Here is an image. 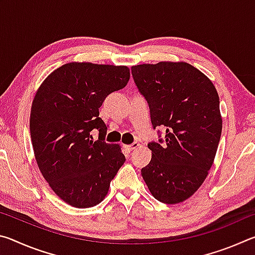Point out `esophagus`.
<instances>
[{
    "label": "esophagus",
    "instance_id": "obj_1",
    "mask_svg": "<svg viewBox=\"0 0 255 255\" xmlns=\"http://www.w3.org/2000/svg\"><path fill=\"white\" fill-rule=\"evenodd\" d=\"M138 146H139V143H137V141H135V143L133 144H131V145H127V146H125V147L127 148V150L128 152H131V150H133V149H136Z\"/></svg>",
    "mask_w": 255,
    "mask_h": 255
}]
</instances>
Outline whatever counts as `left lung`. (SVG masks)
I'll list each match as a JSON object with an SVG mask.
<instances>
[{"mask_svg": "<svg viewBox=\"0 0 255 255\" xmlns=\"http://www.w3.org/2000/svg\"><path fill=\"white\" fill-rule=\"evenodd\" d=\"M131 74L153 128L165 129L163 139L147 144L152 159L141 175L155 199L179 204L200 188L214 163L223 127L218 93L204 73L184 62L141 64Z\"/></svg>", "mask_w": 255, "mask_h": 255, "instance_id": "obj_1", "label": "left lung"}]
</instances>
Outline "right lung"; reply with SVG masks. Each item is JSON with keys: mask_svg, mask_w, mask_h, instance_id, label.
Instances as JSON below:
<instances>
[{"mask_svg": "<svg viewBox=\"0 0 255 255\" xmlns=\"http://www.w3.org/2000/svg\"><path fill=\"white\" fill-rule=\"evenodd\" d=\"M127 66L68 63L42 82L30 114V135L38 167L60 199L90 208L105 199L126 161L117 144L105 141L99 108L127 85ZM99 131L98 140L91 135Z\"/></svg>", "mask_w": 255, "mask_h": 255, "instance_id": "1", "label": "right lung"}]
</instances>
